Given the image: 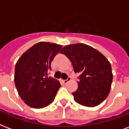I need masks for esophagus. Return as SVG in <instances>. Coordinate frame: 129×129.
<instances>
[{
	"label": "esophagus",
	"instance_id": "esophagus-1",
	"mask_svg": "<svg viewBox=\"0 0 129 129\" xmlns=\"http://www.w3.org/2000/svg\"><path fill=\"white\" fill-rule=\"evenodd\" d=\"M70 80H71V78L70 77V76H68L66 80H63V84H66L67 83H68V82L69 81H70Z\"/></svg>",
	"mask_w": 129,
	"mask_h": 129
}]
</instances>
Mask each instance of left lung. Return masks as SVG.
I'll list each match as a JSON object with an SVG mask.
<instances>
[{"instance_id": "1", "label": "left lung", "mask_w": 129, "mask_h": 129, "mask_svg": "<svg viewBox=\"0 0 129 129\" xmlns=\"http://www.w3.org/2000/svg\"><path fill=\"white\" fill-rule=\"evenodd\" d=\"M68 58L78 77V86L72 93L76 102L95 107L106 100L110 91L113 74L110 63L97 50L85 44L67 45L60 51Z\"/></svg>"}]
</instances>
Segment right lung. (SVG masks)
I'll return each mask as SVG.
<instances>
[{
	"label": "right lung",
	"instance_id": "obj_1",
	"mask_svg": "<svg viewBox=\"0 0 129 129\" xmlns=\"http://www.w3.org/2000/svg\"><path fill=\"white\" fill-rule=\"evenodd\" d=\"M62 48L61 45L40 42L30 47L17 61L14 80L21 100L33 108L51 104L60 88V82L48 77L51 63Z\"/></svg>",
	"mask_w": 129,
	"mask_h": 129
}]
</instances>
